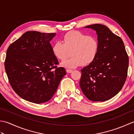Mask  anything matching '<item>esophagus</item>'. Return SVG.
I'll return each instance as SVG.
<instances>
[{
  "label": "esophagus",
  "instance_id": "obj_1",
  "mask_svg": "<svg viewBox=\"0 0 134 134\" xmlns=\"http://www.w3.org/2000/svg\"><path fill=\"white\" fill-rule=\"evenodd\" d=\"M66 71H67V72H68V73H71V72L72 71V70H71V69H66Z\"/></svg>",
  "mask_w": 134,
  "mask_h": 134
}]
</instances>
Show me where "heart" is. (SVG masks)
Returning a JSON list of instances; mask_svg holds the SVG:
<instances>
[{
  "label": "heart",
  "mask_w": 134,
  "mask_h": 134,
  "mask_svg": "<svg viewBox=\"0 0 134 134\" xmlns=\"http://www.w3.org/2000/svg\"><path fill=\"white\" fill-rule=\"evenodd\" d=\"M52 49L55 58L60 61L69 58L71 52V58L62 64L66 67L74 68L93 62L98 54L99 44L95 37L71 31L63 36L62 42H55Z\"/></svg>",
  "instance_id": "obj_1"
}]
</instances>
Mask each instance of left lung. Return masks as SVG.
I'll return each instance as SVG.
<instances>
[{
  "label": "left lung",
  "mask_w": 134,
  "mask_h": 134,
  "mask_svg": "<svg viewBox=\"0 0 134 134\" xmlns=\"http://www.w3.org/2000/svg\"><path fill=\"white\" fill-rule=\"evenodd\" d=\"M97 34V55L87 66L81 70L79 85L82 92L92 101H105L120 92L127 77L129 56L123 41L105 25L94 24Z\"/></svg>",
  "instance_id": "left-lung-1"
}]
</instances>
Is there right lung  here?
I'll list each match as a JSON object with an SVG mask.
<instances>
[{"label": "right lung", "instance_id": "1", "mask_svg": "<svg viewBox=\"0 0 134 134\" xmlns=\"http://www.w3.org/2000/svg\"><path fill=\"white\" fill-rule=\"evenodd\" d=\"M55 33L29 31L8 47L4 61L8 81L20 97L41 104L51 99L65 75L52 52Z\"/></svg>", "mask_w": 134, "mask_h": 134}]
</instances>
